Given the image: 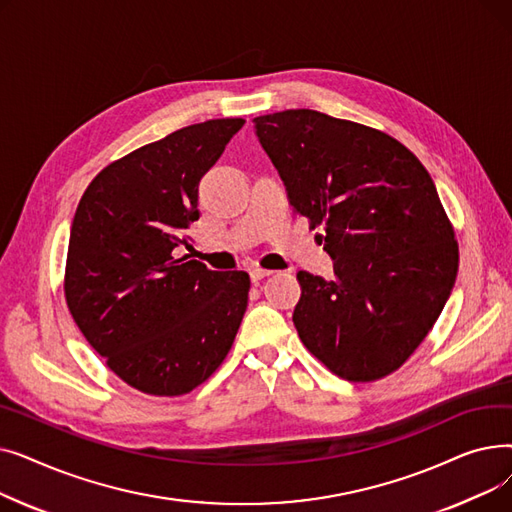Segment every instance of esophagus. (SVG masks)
<instances>
[{
	"label": "esophagus",
	"mask_w": 512,
	"mask_h": 512,
	"mask_svg": "<svg viewBox=\"0 0 512 512\" xmlns=\"http://www.w3.org/2000/svg\"><path fill=\"white\" fill-rule=\"evenodd\" d=\"M249 274H251V280H253V282H259V280H263L265 276H270L272 272H270V270H263V267H253V270H251Z\"/></svg>",
	"instance_id": "esophagus-1"
}]
</instances>
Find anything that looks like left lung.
Instances as JSON below:
<instances>
[{
    "instance_id": "8db88e82",
    "label": "left lung",
    "mask_w": 512,
    "mask_h": 512,
    "mask_svg": "<svg viewBox=\"0 0 512 512\" xmlns=\"http://www.w3.org/2000/svg\"><path fill=\"white\" fill-rule=\"evenodd\" d=\"M255 132L334 259L332 280L297 274L301 342L342 380L386 378L434 328L459 272L432 176L390 134L315 110L259 116Z\"/></svg>"
}]
</instances>
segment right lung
<instances>
[{"label":"right lung","instance_id":"right-lung-1","mask_svg":"<svg viewBox=\"0 0 512 512\" xmlns=\"http://www.w3.org/2000/svg\"><path fill=\"white\" fill-rule=\"evenodd\" d=\"M242 118L207 120L103 168L80 199L68 242L66 305L120 380L153 396L201 386L230 353L251 280L176 257L191 249L199 182Z\"/></svg>","mask_w":512,"mask_h":512}]
</instances>
